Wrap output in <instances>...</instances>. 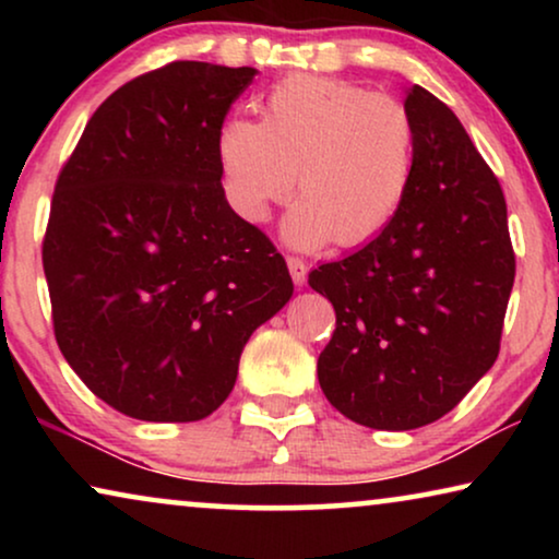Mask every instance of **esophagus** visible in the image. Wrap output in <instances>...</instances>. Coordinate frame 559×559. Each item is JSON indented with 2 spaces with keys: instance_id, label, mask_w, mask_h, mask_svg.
Listing matches in <instances>:
<instances>
[{
  "instance_id": "obj_1",
  "label": "esophagus",
  "mask_w": 559,
  "mask_h": 559,
  "mask_svg": "<svg viewBox=\"0 0 559 559\" xmlns=\"http://www.w3.org/2000/svg\"><path fill=\"white\" fill-rule=\"evenodd\" d=\"M287 266H289V274H293V282L297 287L305 285V280H308V264L302 262V259L297 257H289L287 259Z\"/></svg>"
}]
</instances>
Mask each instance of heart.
I'll return each mask as SVG.
<instances>
[{
	"label": "heart",
	"instance_id": "b5f03b06",
	"mask_svg": "<svg viewBox=\"0 0 559 559\" xmlns=\"http://www.w3.org/2000/svg\"><path fill=\"white\" fill-rule=\"evenodd\" d=\"M262 121L234 117L216 155L231 209L264 224L293 193L282 236L295 249L358 247L396 218L415 175V124L396 98L325 75H287Z\"/></svg>",
	"mask_w": 559,
	"mask_h": 559
}]
</instances>
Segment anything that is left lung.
Wrapping results in <instances>:
<instances>
[{
    "label": "left lung",
    "mask_w": 559,
    "mask_h": 559,
    "mask_svg": "<svg viewBox=\"0 0 559 559\" xmlns=\"http://www.w3.org/2000/svg\"><path fill=\"white\" fill-rule=\"evenodd\" d=\"M404 109L415 175L402 211L308 277L335 308L320 389L373 430L435 423L491 369L516 272L507 201L468 132L423 86L407 91Z\"/></svg>",
    "instance_id": "8db88e82"
}]
</instances>
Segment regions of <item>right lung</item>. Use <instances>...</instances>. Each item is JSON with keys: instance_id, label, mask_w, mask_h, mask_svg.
<instances>
[{"instance_id": "right-lung-1", "label": "right lung", "mask_w": 559, "mask_h": 559, "mask_svg": "<svg viewBox=\"0 0 559 559\" xmlns=\"http://www.w3.org/2000/svg\"><path fill=\"white\" fill-rule=\"evenodd\" d=\"M254 75L175 60L124 83L58 175L43 241L56 341L127 417L216 412L251 333L293 297L285 259L221 186L218 129Z\"/></svg>"}]
</instances>
